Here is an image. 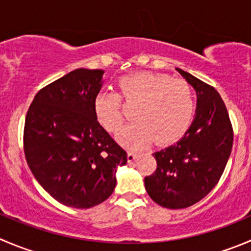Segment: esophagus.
Wrapping results in <instances>:
<instances>
[{
	"mask_svg": "<svg viewBox=\"0 0 251 251\" xmlns=\"http://www.w3.org/2000/svg\"><path fill=\"white\" fill-rule=\"evenodd\" d=\"M138 153L135 152V151H128L127 153V160L128 162H132V160H135L136 158H137Z\"/></svg>",
	"mask_w": 251,
	"mask_h": 251,
	"instance_id": "34e87169",
	"label": "esophagus"
}]
</instances>
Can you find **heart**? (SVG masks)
<instances>
[{
	"label": "heart",
	"mask_w": 251,
	"mask_h": 251,
	"mask_svg": "<svg viewBox=\"0 0 251 251\" xmlns=\"http://www.w3.org/2000/svg\"><path fill=\"white\" fill-rule=\"evenodd\" d=\"M118 89L119 93L99 92L93 100V111L101 127L116 133L124 121L121 100L127 106L135 105V121L119 135L120 142L128 147L142 148L153 140L159 145L174 142L193 120L195 96L185 79L141 72L119 78Z\"/></svg>",
	"instance_id": "obj_1"
}]
</instances>
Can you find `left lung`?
Here are the masks:
<instances>
[{
  "instance_id": "obj_1",
  "label": "left lung",
  "mask_w": 251,
  "mask_h": 251,
  "mask_svg": "<svg viewBox=\"0 0 251 251\" xmlns=\"http://www.w3.org/2000/svg\"><path fill=\"white\" fill-rule=\"evenodd\" d=\"M195 88L196 115L182 138L153 153L157 168L145 177L150 198L167 208H186L202 200L221 179L233 146L225 101L210 84L176 69Z\"/></svg>"
}]
</instances>
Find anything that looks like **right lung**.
<instances>
[{
    "label": "right lung",
    "instance_id": "add662e5",
    "mask_svg": "<svg viewBox=\"0 0 251 251\" xmlns=\"http://www.w3.org/2000/svg\"><path fill=\"white\" fill-rule=\"evenodd\" d=\"M101 70L77 69L41 88L24 124V154L31 173L56 201L89 208L105 201L127 153L97 121L93 100Z\"/></svg>",
    "mask_w": 251,
    "mask_h": 251
}]
</instances>
